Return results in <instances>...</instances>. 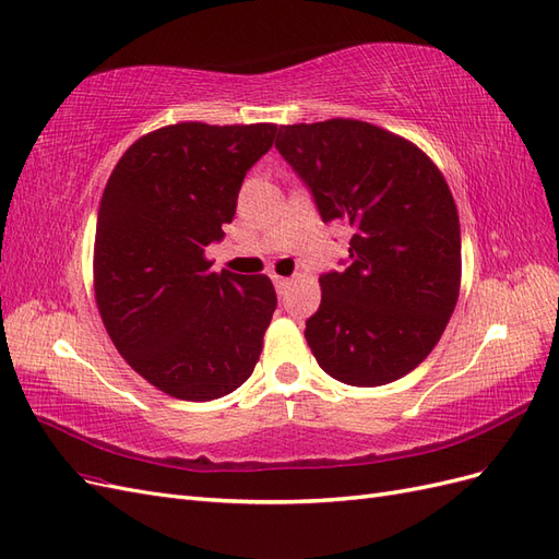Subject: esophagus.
Here are the masks:
<instances>
[{"label": "esophagus", "mask_w": 559, "mask_h": 559, "mask_svg": "<svg viewBox=\"0 0 559 559\" xmlns=\"http://www.w3.org/2000/svg\"><path fill=\"white\" fill-rule=\"evenodd\" d=\"M271 281H274V285H276V293L281 295L285 288H288V285H290V278H285V276H271Z\"/></svg>", "instance_id": "34e87169"}]
</instances>
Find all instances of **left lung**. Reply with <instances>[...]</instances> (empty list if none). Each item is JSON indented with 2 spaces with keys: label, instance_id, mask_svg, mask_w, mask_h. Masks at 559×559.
<instances>
[{
  "label": "left lung",
  "instance_id": "1",
  "mask_svg": "<svg viewBox=\"0 0 559 559\" xmlns=\"http://www.w3.org/2000/svg\"><path fill=\"white\" fill-rule=\"evenodd\" d=\"M276 150L323 222L354 229L348 264L321 276L305 337L348 386H384L433 350L459 299L461 229L442 173L409 140L356 119L281 126Z\"/></svg>",
  "mask_w": 559,
  "mask_h": 559
}]
</instances>
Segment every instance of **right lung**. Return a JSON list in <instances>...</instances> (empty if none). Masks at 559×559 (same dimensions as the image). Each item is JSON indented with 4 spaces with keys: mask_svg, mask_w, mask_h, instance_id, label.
<instances>
[{
    "mask_svg": "<svg viewBox=\"0 0 559 559\" xmlns=\"http://www.w3.org/2000/svg\"><path fill=\"white\" fill-rule=\"evenodd\" d=\"M276 131L164 126L126 150L103 191L93 285L105 330L140 377L180 401L236 391L260 360L274 285L211 271L205 248L222 241L246 173Z\"/></svg>",
    "mask_w": 559,
    "mask_h": 559,
    "instance_id": "right-lung-1",
    "label": "right lung"
}]
</instances>
